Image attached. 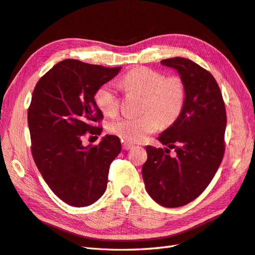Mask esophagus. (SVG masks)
<instances>
[{"instance_id": "34e87169", "label": "esophagus", "mask_w": 255, "mask_h": 255, "mask_svg": "<svg viewBox=\"0 0 255 255\" xmlns=\"http://www.w3.org/2000/svg\"><path fill=\"white\" fill-rule=\"evenodd\" d=\"M132 148H133V144H132V143L127 142V141H125V142L122 143V149H123V150L128 151V150H130Z\"/></svg>"}]
</instances>
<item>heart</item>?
Wrapping results in <instances>:
<instances>
[{"instance_id": "obj_1", "label": "heart", "mask_w": 255, "mask_h": 255, "mask_svg": "<svg viewBox=\"0 0 255 255\" xmlns=\"http://www.w3.org/2000/svg\"><path fill=\"white\" fill-rule=\"evenodd\" d=\"M126 90L143 97L144 113L139 117H123L111 123L110 130L128 142H139L159 128L168 127L179 118L185 103V86L179 76L166 78L164 73L140 67L122 79ZM95 102L104 115L113 116L119 110V97L115 86L107 83L95 94Z\"/></svg>"}]
</instances>
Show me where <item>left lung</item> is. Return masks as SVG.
<instances>
[{"label": "left lung", "instance_id": "1", "mask_svg": "<svg viewBox=\"0 0 255 255\" xmlns=\"http://www.w3.org/2000/svg\"><path fill=\"white\" fill-rule=\"evenodd\" d=\"M179 73L185 86L181 115L157 139L167 148L146 145L142 166L146 192L161 206L179 207L202 194L225 153L226 107L214 76L194 61L173 57L160 61ZM174 148L176 156L168 154Z\"/></svg>", "mask_w": 255, "mask_h": 255}]
</instances>
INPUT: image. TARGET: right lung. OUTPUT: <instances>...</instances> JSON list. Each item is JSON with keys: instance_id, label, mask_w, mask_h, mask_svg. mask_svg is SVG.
Listing matches in <instances>:
<instances>
[{"instance_id": "add662e5", "label": "right lung", "mask_w": 255, "mask_h": 255, "mask_svg": "<svg viewBox=\"0 0 255 255\" xmlns=\"http://www.w3.org/2000/svg\"><path fill=\"white\" fill-rule=\"evenodd\" d=\"M120 70L65 59L34 89L27 112L33 158L48 186L69 205L88 206L106 190L110 166L121 151L119 138L105 135L98 145L85 146L82 137L102 133L95 126L103 118L95 94Z\"/></svg>"}]
</instances>
